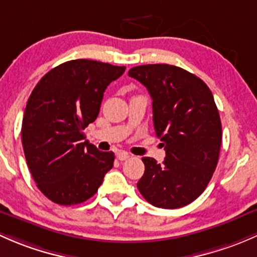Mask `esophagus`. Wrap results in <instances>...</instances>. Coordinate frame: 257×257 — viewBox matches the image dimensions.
<instances>
[{
	"label": "esophagus",
	"instance_id": "obj_1",
	"mask_svg": "<svg viewBox=\"0 0 257 257\" xmlns=\"http://www.w3.org/2000/svg\"><path fill=\"white\" fill-rule=\"evenodd\" d=\"M116 157H117L118 161H125V160H127V158L130 157V155H128L127 152H125V151H120V152H118L117 155H116Z\"/></svg>",
	"mask_w": 257,
	"mask_h": 257
}]
</instances>
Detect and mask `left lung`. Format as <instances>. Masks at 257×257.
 <instances>
[{"mask_svg":"<svg viewBox=\"0 0 257 257\" xmlns=\"http://www.w3.org/2000/svg\"><path fill=\"white\" fill-rule=\"evenodd\" d=\"M128 75L152 97L153 126L166 151L161 165L142 158L137 188L155 207L188 205L204 192L218 165L221 122L213 94L202 79L174 65H139Z\"/></svg>","mask_w":257,"mask_h":257,"instance_id":"1","label":"left lung"}]
</instances>
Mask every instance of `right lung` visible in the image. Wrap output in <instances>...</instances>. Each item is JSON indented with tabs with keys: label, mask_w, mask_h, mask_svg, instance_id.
Instances as JSON below:
<instances>
[{
	"label": "right lung",
	"mask_w": 257,
	"mask_h": 257,
	"mask_svg": "<svg viewBox=\"0 0 257 257\" xmlns=\"http://www.w3.org/2000/svg\"><path fill=\"white\" fill-rule=\"evenodd\" d=\"M126 67L89 59L48 71L32 91L22 121V146L38 189L60 205L80 204L97 192L113 166V152L84 141L104 91Z\"/></svg>",
	"instance_id": "1"
}]
</instances>
